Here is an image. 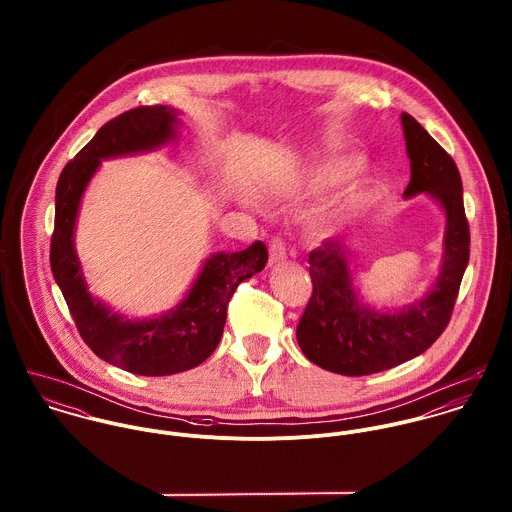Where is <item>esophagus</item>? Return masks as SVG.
<instances>
[{
    "label": "esophagus",
    "instance_id": "obj_1",
    "mask_svg": "<svg viewBox=\"0 0 512 512\" xmlns=\"http://www.w3.org/2000/svg\"><path fill=\"white\" fill-rule=\"evenodd\" d=\"M286 242L282 234H274L270 240V264H276L286 258Z\"/></svg>",
    "mask_w": 512,
    "mask_h": 512
}]
</instances>
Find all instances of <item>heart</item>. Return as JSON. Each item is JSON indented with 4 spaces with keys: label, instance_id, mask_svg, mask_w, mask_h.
Returning <instances> with one entry per match:
<instances>
[{
    "label": "heart",
    "instance_id": "obj_1",
    "mask_svg": "<svg viewBox=\"0 0 512 512\" xmlns=\"http://www.w3.org/2000/svg\"><path fill=\"white\" fill-rule=\"evenodd\" d=\"M361 165L357 161H343V163H335V165H329L325 171H323V179L325 181H341V179H347L351 177L353 173H357Z\"/></svg>",
    "mask_w": 512,
    "mask_h": 512
}]
</instances>
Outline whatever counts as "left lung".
<instances>
[{
  "label": "left lung",
  "mask_w": 512,
  "mask_h": 512,
  "mask_svg": "<svg viewBox=\"0 0 512 512\" xmlns=\"http://www.w3.org/2000/svg\"><path fill=\"white\" fill-rule=\"evenodd\" d=\"M402 128L412 169L404 195L428 191L447 215L441 276L422 301L388 315L359 305L343 244L329 240L309 254L313 292L297 323V343L311 363L345 376L388 370L428 351L451 319L469 262V222L453 157L410 114H402Z\"/></svg>",
  "instance_id": "1"
}]
</instances>
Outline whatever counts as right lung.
Returning <instances> with one entry per match:
<instances>
[{
  "label": "right lung",
  "instance_id": "right-lung-1",
  "mask_svg": "<svg viewBox=\"0 0 512 512\" xmlns=\"http://www.w3.org/2000/svg\"><path fill=\"white\" fill-rule=\"evenodd\" d=\"M175 116V110L157 104L132 108L106 122L65 165L55 193L51 270L74 325L96 357L142 376L175 374L207 361L220 343L230 297L268 262V248L260 240L240 252L211 256L183 303L151 321L132 323L112 315L86 292L73 246L86 183L100 159L151 149L173 138Z\"/></svg>",
  "mask_w": 512,
  "mask_h": 512
}]
</instances>
